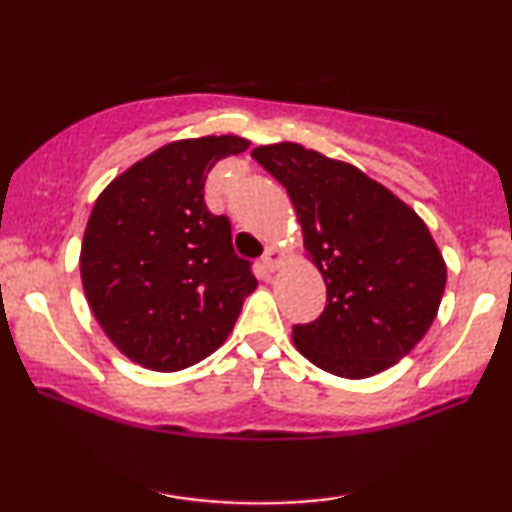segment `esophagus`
Here are the masks:
<instances>
[{"mask_svg":"<svg viewBox=\"0 0 512 512\" xmlns=\"http://www.w3.org/2000/svg\"><path fill=\"white\" fill-rule=\"evenodd\" d=\"M261 263H263V268L268 270V272L279 270V265L284 263V251L279 249V247H268V249H265L263 258H261Z\"/></svg>","mask_w":512,"mask_h":512,"instance_id":"esophagus-1","label":"esophagus"}]
</instances>
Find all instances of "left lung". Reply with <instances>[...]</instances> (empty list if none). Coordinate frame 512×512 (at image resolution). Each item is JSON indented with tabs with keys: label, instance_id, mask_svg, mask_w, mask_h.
<instances>
[{
	"label": "left lung",
	"instance_id": "1",
	"mask_svg": "<svg viewBox=\"0 0 512 512\" xmlns=\"http://www.w3.org/2000/svg\"><path fill=\"white\" fill-rule=\"evenodd\" d=\"M251 156L286 188L326 307L293 326V345L326 373L363 380L412 352L436 319L447 268L412 207L359 167L296 142Z\"/></svg>",
	"mask_w": 512,
	"mask_h": 512
}]
</instances>
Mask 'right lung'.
<instances>
[{"instance_id":"obj_1","label":"right lung","mask_w":512,"mask_h":512,"mask_svg":"<svg viewBox=\"0 0 512 512\" xmlns=\"http://www.w3.org/2000/svg\"><path fill=\"white\" fill-rule=\"evenodd\" d=\"M247 149L237 135L170 142L95 200L83 291L107 338L139 366L174 373L216 352L258 286L235 254L230 221L205 205L207 172Z\"/></svg>"}]
</instances>
